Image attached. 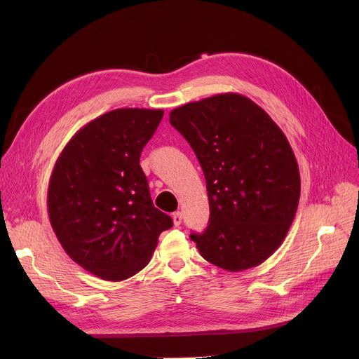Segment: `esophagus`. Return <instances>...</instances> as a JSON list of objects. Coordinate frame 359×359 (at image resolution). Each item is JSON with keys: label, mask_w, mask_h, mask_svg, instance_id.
I'll use <instances>...</instances> for the list:
<instances>
[{"label": "esophagus", "mask_w": 359, "mask_h": 359, "mask_svg": "<svg viewBox=\"0 0 359 359\" xmlns=\"http://www.w3.org/2000/svg\"><path fill=\"white\" fill-rule=\"evenodd\" d=\"M173 224H175V227H179V225L182 224V214L179 211L173 214Z\"/></svg>", "instance_id": "34e87169"}]
</instances>
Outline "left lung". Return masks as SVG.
Masks as SVG:
<instances>
[{
  "mask_svg": "<svg viewBox=\"0 0 359 359\" xmlns=\"http://www.w3.org/2000/svg\"><path fill=\"white\" fill-rule=\"evenodd\" d=\"M195 151L210 201L208 227L191 234L202 257L238 272L260 265L284 241L299 201V172L284 132L236 93L170 111Z\"/></svg>",
  "mask_w": 359,
  "mask_h": 359,
  "instance_id": "obj_1",
  "label": "left lung"
}]
</instances>
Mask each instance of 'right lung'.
I'll list each match as a JSON object with an SVG mask.
<instances>
[{
	"label": "right lung",
	"instance_id": "right-lung-1",
	"mask_svg": "<svg viewBox=\"0 0 359 359\" xmlns=\"http://www.w3.org/2000/svg\"><path fill=\"white\" fill-rule=\"evenodd\" d=\"M161 109H116L83 126L62 149L48 189L52 229L67 255L106 280L144 269L172 218L151 201L140 165Z\"/></svg>",
	"mask_w": 359,
	"mask_h": 359
}]
</instances>
